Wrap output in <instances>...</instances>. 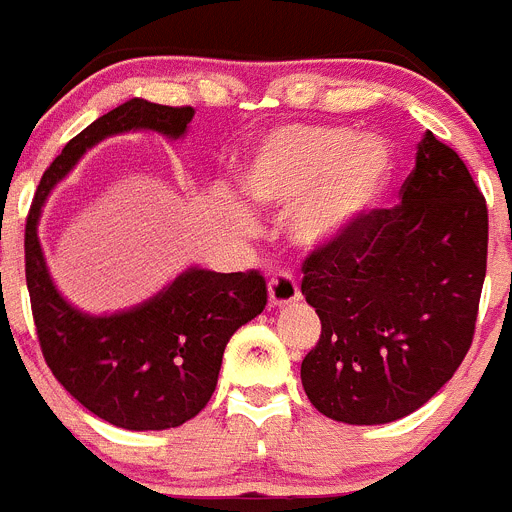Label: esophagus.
<instances>
[{
	"label": "esophagus",
	"instance_id": "obj_1",
	"mask_svg": "<svg viewBox=\"0 0 512 512\" xmlns=\"http://www.w3.org/2000/svg\"><path fill=\"white\" fill-rule=\"evenodd\" d=\"M267 290H270V303L272 305H288L295 303L300 298V288L298 280L290 275V272H275L267 283Z\"/></svg>",
	"mask_w": 512,
	"mask_h": 512
}]
</instances>
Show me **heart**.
Instances as JSON below:
<instances>
[{
  "instance_id": "heart-1",
  "label": "heart",
  "mask_w": 512,
  "mask_h": 512,
  "mask_svg": "<svg viewBox=\"0 0 512 512\" xmlns=\"http://www.w3.org/2000/svg\"><path fill=\"white\" fill-rule=\"evenodd\" d=\"M389 174L391 156L381 138L353 141L351 128L341 126H285L252 148L240 189L255 207H295L293 240L318 247L374 207Z\"/></svg>"
}]
</instances>
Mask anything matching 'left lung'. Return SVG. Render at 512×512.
<instances>
[{"mask_svg":"<svg viewBox=\"0 0 512 512\" xmlns=\"http://www.w3.org/2000/svg\"><path fill=\"white\" fill-rule=\"evenodd\" d=\"M401 202L369 209L303 260L321 338L300 366L310 404L346 424H386L427 404L475 336L487 204L455 148L424 133Z\"/></svg>","mask_w":512,"mask_h":512,"instance_id":"left-lung-1","label":"left lung"}]
</instances>
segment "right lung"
Instances as JSON below:
<instances>
[{
  "instance_id": "right-lung-1",
  "label": "right lung",
  "mask_w": 512,
  "mask_h": 512,
  "mask_svg": "<svg viewBox=\"0 0 512 512\" xmlns=\"http://www.w3.org/2000/svg\"><path fill=\"white\" fill-rule=\"evenodd\" d=\"M189 105L133 98L80 131L42 174L25 227V275L42 356L85 409L123 429H169L197 417L217 386L232 333L267 305L257 270L191 267L156 298L126 313L93 318L62 300L37 240L42 204L75 161L113 133L151 128L179 138Z\"/></svg>"
}]
</instances>
